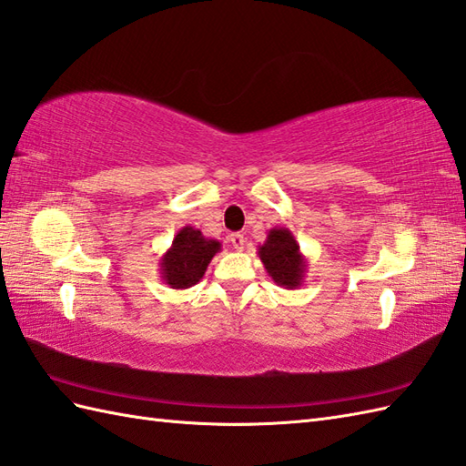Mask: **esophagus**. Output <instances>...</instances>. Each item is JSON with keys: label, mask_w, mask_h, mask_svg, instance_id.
Segmentation results:
<instances>
[{"label": "esophagus", "mask_w": 466, "mask_h": 466, "mask_svg": "<svg viewBox=\"0 0 466 466\" xmlns=\"http://www.w3.org/2000/svg\"><path fill=\"white\" fill-rule=\"evenodd\" d=\"M230 242H232V246H234V250L242 252V250H244V244H246V238H244V234H240V232H234V234H230Z\"/></svg>", "instance_id": "esophagus-1"}]
</instances>
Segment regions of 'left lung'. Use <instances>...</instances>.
<instances>
[{"label":"left lung","mask_w":466,"mask_h":466,"mask_svg":"<svg viewBox=\"0 0 466 466\" xmlns=\"http://www.w3.org/2000/svg\"><path fill=\"white\" fill-rule=\"evenodd\" d=\"M258 256L262 259L268 276L278 286L298 289L304 284L308 259L301 254L294 234L284 226H276L268 232L266 242L258 246Z\"/></svg>","instance_id":"1"}]
</instances>
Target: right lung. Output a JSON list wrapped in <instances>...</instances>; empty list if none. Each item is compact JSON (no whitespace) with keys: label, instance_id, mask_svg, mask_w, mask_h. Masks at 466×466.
Masks as SVG:
<instances>
[{"label":"right lung","instance_id":"right-lung-1","mask_svg":"<svg viewBox=\"0 0 466 466\" xmlns=\"http://www.w3.org/2000/svg\"><path fill=\"white\" fill-rule=\"evenodd\" d=\"M222 250L218 240L204 236L198 228L184 226L175 236L168 250L158 259L162 282L172 289H187L198 284L210 259Z\"/></svg>","mask_w":466,"mask_h":466}]
</instances>
